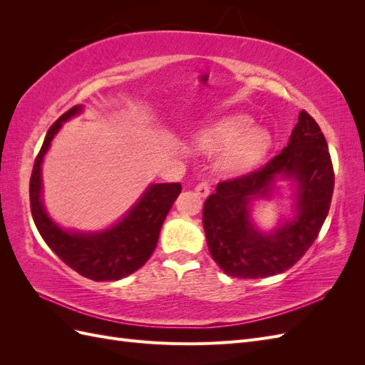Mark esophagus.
I'll use <instances>...</instances> for the list:
<instances>
[{
    "label": "esophagus",
    "instance_id": "obj_1",
    "mask_svg": "<svg viewBox=\"0 0 365 365\" xmlns=\"http://www.w3.org/2000/svg\"><path fill=\"white\" fill-rule=\"evenodd\" d=\"M195 190H196L197 195H201L202 197H205V196L210 195V190H212V184H210L208 181H201L200 184L195 187Z\"/></svg>",
    "mask_w": 365,
    "mask_h": 365
}]
</instances>
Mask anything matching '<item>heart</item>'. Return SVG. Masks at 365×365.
I'll list each match as a JSON object with an SVG mask.
<instances>
[{
	"instance_id": "1",
	"label": "heart",
	"mask_w": 365,
	"mask_h": 365,
	"mask_svg": "<svg viewBox=\"0 0 365 365\" xmlns=\"http://www.w3.org/2000/svg\"><path fill=\"white\" fill-rule=\"evenodd\" d=\"M252 121L245 115L227 117L207 128L197 138V145L205 152L225 149L220 165L227 172H237L259 160L269 146V135L259 129H251Z\"/></svg>"
}]
</instances>
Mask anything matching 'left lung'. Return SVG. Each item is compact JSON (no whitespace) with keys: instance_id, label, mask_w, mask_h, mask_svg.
Wrapping results in <instances>:
<instances>
[{"instance_id":"left-lung-1","label":"left lung","mask_w":365,"mask_h":365,"mask_svg":"<svg viewBox=\"0 0 365 365\" xmlns=\"http://www.w3.org/2000/svg\"><path fill=\"white\" fill-rule=\"evenodd\" d=\"M295 178L299 213L292 223L263 235L249 222L247 204L267 194L274 176ZM335 185L327 141L314 117L298 115L288 146L262 168L220 181L204 204L202 222L213 260L231 277L262 279L300 260L318 237Z\"/></svg>"}]
</instances>
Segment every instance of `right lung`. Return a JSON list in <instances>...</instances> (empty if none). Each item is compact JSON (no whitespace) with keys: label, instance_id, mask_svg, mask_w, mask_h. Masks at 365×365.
I'll return each instance as SVG.
<instances>
[{"label":"right lung","instance_id":"1","mask_svg":"<svg viewBox=\"0 0 365 365\" xmlns=\"http://www.w3.org/2000/svg\"><path fill=\"white\" fill-rule=\"evenodd\" d=\"M81 111L73 106L50 126L30 176V208L36 228L46 244L71 269L96 282L120 280L135 272L152 256L160 230L176 197L180 182L153 184L123 220L103 233H67L47 216L41 202V163L54 134L65 120Z\"/></svg>","mask_w":365,"mask_h":365}]
</instances>
